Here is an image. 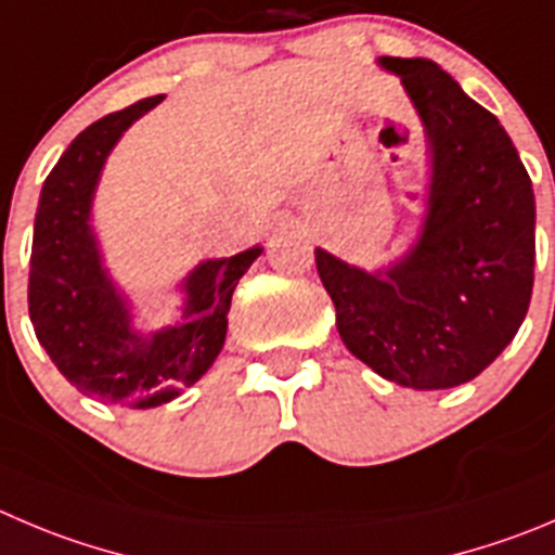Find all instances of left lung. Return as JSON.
I'll return each mask as SVG.
<instances>
[{
    "mask_svg": "<svg viewBox=\"0 0 555 555\" xmlns=\"http://www.w3.org/2000/svg\"><path fill=\"white\" fill-rule=\"evenodd\" d=\"M430 141L420 240L365 272L326 250L315 269L357 360L411 389L472 382L509 346L534 288V190L499 119L430 60L382 56Z\"/></svg>",
    "mask_w": 555,
    "mask_h": 555,
    "instance_id": "1",
    "label": "left lung"
}]
</instances>
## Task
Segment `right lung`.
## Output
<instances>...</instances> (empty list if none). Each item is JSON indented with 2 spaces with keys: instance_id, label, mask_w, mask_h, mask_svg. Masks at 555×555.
Here are the masks:
<instances>
[{
  "instance_id": "1",
  "label": "right lung",
  "mask_w": 555,
  "mask_h": 555,
  "mask_svg": "<svg viewBox=\"0 0 555 555\" xmlns=\"http://www.w3.org/2000/svg\"><path fill=\"white\" fill-rule=\"evenodd\" d=\"M160 100L155 94L114 111L73 139L46 177L31 236L29 319L37 340L78 392L133 409L168 403L212 367L225 343L231 294L263 250L256 245L198 263L182 283V324L152 335L130 326L128 299L100 261L89 212L108 152Z\"/></svg>"
}]
</instances>
